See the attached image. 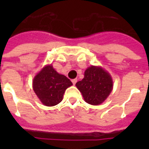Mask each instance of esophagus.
I'll list each match as a JSON object with an SVG mask.
<instances>
[{
    "mask_svg": "<svg viewBox=\"0 0 149 149\" xmlns=\"http://www.w3.org/2000/svg\"><path fill=\"white\" fill-rule=\"evenodd\" d=\"M77 79H73L72 80V84H73V85H75V84H77Z\"/></svg>",
    "mask_w": 149,
    "mask_h": 149,
    "instance_id": "1",
    "label": "esophagus"
}]
</instances>
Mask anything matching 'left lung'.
<instances>
[{"label":"left lung","mask_w":149,"mask_h":149,"mask_svg":"<svg viewBox=\"0 0 149 149\" xmlns=\"http://www.w3.org/2000/svg\"><path fill=\"white\" fill-rule=\"evenodd\" d=\"M84 100L91 105H99L108 97L113 90L111 74L100 66L91 65L85 70L84 77L76 84Z\"/></svg>","instance_id":"left-lung-1"}]
</instances>
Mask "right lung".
I'll return each mask as SVG.
<instances>
[{"instance_id":"obj_1","label":"right lung","mask_w":149,"mask_h":149,"mask_svg":"<svg viewBox=\"0 0 149 149\" xmlns=\"http://www.w3.org/2000/svg\"><path fill=\"white\" fill-rule=\"evenodd\" d=\"M72 85V82L56 72L52 64L45 65L32 80L34 92L40 101L48 107L59 104L65 90Z\"/></svg>"}]
</instances>
